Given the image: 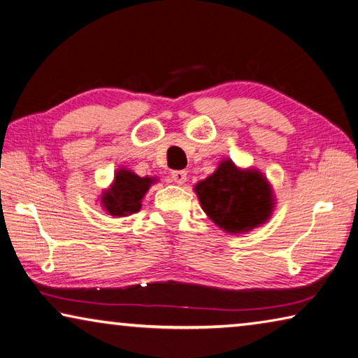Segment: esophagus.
<instances>
[{"mask_svg": "<svg viewBox=\"0 0 358 358\" xmlns=\"http://www.w3.org/2000/svg\"><path fill=\"white\" fill-rule=\"evenodd\" d=\"M171 179L176 184H184L187 180V173L184 169H176V171H171Z\"/></svg>", "mask_w": 358, "mask_h": 358, "instance_id": "34e87169", "label": "esophagus"}]
</instances>
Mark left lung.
Instances as JSON below:
<instances>
[{
	"instance_id": "8db88e82",
	"label": "left lung",
	"mask_w": 358,
	"mask_h": 358,
	"mask_svg": "<svg viewBox=\"0 0 358 358\" xmlns=\"http://www.w3.org/2000/svg\"><path fill=\"white\" fill-rule=\"evenodd\" d=\"M195 192L209 219L230 233L265 224L274 204L268 180L255 169L241 171L231 160L222 162L217 171L196 184Z\"/></svg>"
}]
</instances>
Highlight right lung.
<instances>
[{
  "label": "right lung",
  "instance_id": "add662e5",
  "mask_svg": "<svg viewBox=\"0 0 358 358\" xmlns=\"http://www.w3.org/2000/svg\"><path fill=\"white\" fill-rule=\"evenodd\" d=\"M154 180L155 179L152 178H139L128 169H119L115 173L113 187L103 193V208L110 215H119V217L138 213L141 209V200L149 190L150 184H154Z\"/></svg>",
  "mask_w": 358,
  "mask_h": 358
}]
</instances>
